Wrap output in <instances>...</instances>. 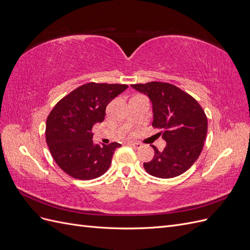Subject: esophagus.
<instances>
[{"label":"esophagus","instance_id":"1","mask_svg":"<svg viewBox=\"0 0 250 250\" xmlns=\"http://www.w3.org/2000/svg\"><path fill=\"white\" fill-rule=\"evenodd\" d=\"M129 145L135 149H140L142 147V144L141 143H133V142H130Z\"/></svg>","mask_w":250,"mask_h":250}]
</instances>
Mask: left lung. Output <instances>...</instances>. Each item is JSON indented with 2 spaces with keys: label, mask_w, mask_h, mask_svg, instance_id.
<instances>
[{
  "label": "left lung",
  "mask_w": 250,
  "mask_h": 250,
  "mask_svg": "<svg viewBox=\"0 0 250 250\" xmlns=\"http://www.w3.org/2000/svg\"><path fill=\"white\" fill-rule=\"evenodd\" d=\"M152 102V126L162 129L157 135L167 142L165 149L153 146L152 161L144 163L150 175L172 178L185 173L199 157L208 132V118L194 98L167 82L131 84Z\"/></svg>",
  "instance_id": "8db88e82"
}]
</instances>
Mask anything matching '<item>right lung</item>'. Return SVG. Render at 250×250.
Here are the masks:
<instances>
[{"instance_id": "1", "label": "right lung", "mask_w": 250, "mask_h": 250, "mask_svg": "<svg viewBox=\"0 0 250 250\" xmlns=\"http://www.w3.org/2000/svg\"><path fill=\"white\" fill-rule=\"evenodd\" d=\"M128 87L126 84L89 82L63 97L50 112L46 141L58 167L80 180L99 177L111 164L119 143L95 145L93 126L105 118L108 103Z\"/></svg>"}]
</instances>
